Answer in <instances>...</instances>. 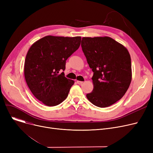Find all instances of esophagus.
<instances>
[{"label": "esophagus", "instance_id": "34e87169", "mask_svg": "<svg viewBox=\"0 0 153 153\" xmlns=\"http://www.w3.org/2000/svg\"><path fill=\"white\" fill-rule=\"evenodd\" d=\"M83 83V82L82 81H77V84H82Z\"/></svg>", "mask_w": 153, "mask_h": 153}]
</instances>
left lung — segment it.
<instances>
[{
  "label": "left lung",
  "instance_id": "obj_1",
  "mask_svg": "<svg viewBox=\"0 0 153 153\" xmlns=\"http://www.w3.org/2000/svg\"><path fill=\"white\" fill-rule=\"evenodd\" d=\"M81 46L94 72V89L86 95L87 99L100 108L113 105L123 97L131 81L129 52L108 36L83 37Z\"/></svg>",
  "mask_w": 153,
  "mask_h": 153
}]
</instances>
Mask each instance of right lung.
I'll return each instance as SVG.
<instances>
[{
	"label": "right lung",
	"instance_id": "obj_1",
	"mask_svg": "<svg viewBox=\"0 0 153 153\" xmlns=\"http://www.w3.org/2000/svg\"><path fill=\"white\" fill-rule=\"evenodd\" d=\"M81 36H46L34 43L27 54L24 74L30 90L47 106L65 100L74 81L64 76L66 61L80 46Z\"/></svg>",
	"mask_w": 153,
	"mask_h": 153
}]
</instances>
